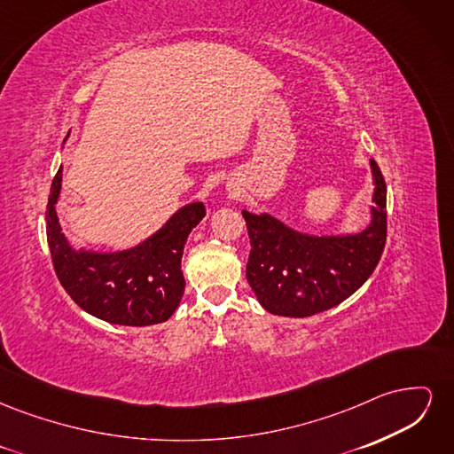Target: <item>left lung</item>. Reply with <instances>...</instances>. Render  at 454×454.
<instances>
[{"instance_id": "obj_1", "label": "left lung", "mask_w": 454, "mask_h": 454, "mask_svg": "<svg viewBox=\"0 0 454 454\" xmlns=\"http://www.w3.org/2000/svg\"><path fill=\"white\" fill-rule=\"evenodd\" d=\"M369 223L358 232L309 235L267 212L242 210L250 235L246 278L265 310L305 318L333 309L365 284L387 242V184L371 159Z\"/></svg>"}]
</instances>
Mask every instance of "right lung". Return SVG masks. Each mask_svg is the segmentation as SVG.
I'll return each mask as SVG.
<instances>
[{
  "label": "right lung",
  "mask_w": 454,
  "mask_h": 454,
  "mask_svg": "<svg viewBox=\"0 0 454 454\" xmlns=\"http://www.w3.org/2000/svg\"><path fill=\"white\" fill-rule=\"evenodd\" d=\"M60 189L62 167L51 185L45 219L52 265L67 295L85 312L109 324L142 327L167 322L185 292L184 246L206 215L204 204L197 200L182 206L159 231L132 248L77 250L59 222Z\"/></svg>",
  "instance_id": "add662e5"
}]
</instances>
